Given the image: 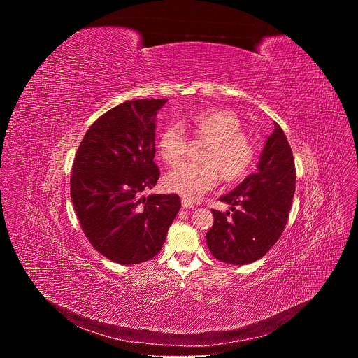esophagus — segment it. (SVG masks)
<instances>
[{
  "label": "esophagus",
  "mask_w": 358,
  "mask_h": 358,
  "mask_svg": "<svg viewBox=\"0 0 358 358\" xmlns=\"http://www.w3.org/2000/svg\"><path fill=\"white\" fill-rule=\"evenodd\" d=\"M181 206L184 210H188V208H194V203L189 201V199H182L181 201Z\"/></svg>",
  "instance_id": "obj_1"
}]
</instances>
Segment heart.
Returning <instances> with one entry per match:
<instances>
[{"mask_svg": "<svg viewBox=\"0 0 358 358\" xmlns=\"http://www.w3.org/2000/svg\"><path fill=\"white\" fill-rule=\"evenodd\" d=\"M192 134L207 138L199 163H182L164 177V185L187 199H196L214 188L222 177L235 181L246 174L253 160V148L243 134L239 117L222 109L198 112L187 119ZM188 137L180 123L169 124L159 136L157 150L167 164H177L185 156Z\"/></svg>", "mask_w": 358, "mask_h": 358, "instance_id": "obj_1", "label": "heart"}]
</instances>
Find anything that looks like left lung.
I'll use <instances>...</instances> for the list:
<instances>
[{"label": "left lung", "instance_id": "left-lung-1", "mask_svg": "<svg viewBox=\"0 0 358 358\" xmlns=\"http://www.w3.org/2000/svg\"><path fill=\"white\" fill-rule=\"evenodd\" d=\"M294 188L292 148L283 130L275 123L262 150L258 171L220 198L229 203L232 217L228 218L229 211L213 210L214 225L206 238L214 257L231 265H248L261 259L286 227Z\"/></svg>", "mask_w": 358, "mask_h": 358}]
</instances>
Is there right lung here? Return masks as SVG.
I'll use <instances>...</instances> for the list:
<instances>
[{
    "label": "right lung",
    "instance_id": "1",
    "mask_svg": "<svg viewBox=\"0 0 358 358\" xmlns=\"http://www.w3.org/2000/svg\"><path fill=\"white\" fill-rule=\"evenodd\" d=\"M166 99L127 100L100 116L76 151L71 198L92 246L120 265L162 250L181 208L177 194L141 192L160 177L155 163L156 117Z\"/></svg>",
    "mask_w": 358,
    "mask_h": 358
}]
</instances>
